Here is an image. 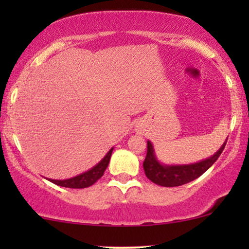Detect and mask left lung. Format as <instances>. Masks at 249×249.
<instances>
[{
	"instance_id": "left-lung-1",
	"label": "left lung",
	"mask_w": 249,
	"mask_h": 249,
	"mask_svg": "<svg viewBox=\"0 0 249 249\" xmlns=\"http://www.w3.org/2000/svg\"><path fill=\"white\" fill-rule=\"evenodd\" d=\"M226 142H227V138L221 145V147L213 156L202 159L200 161L192 162V164L167 165L158 160L153 144L150 141H147V154L144 164H142L145 174L151 181L157 185H160V186H181V185L193 181L206 172L208 168L218 160L220 154L224 151Z\"/></svg>"
}]
</instances>
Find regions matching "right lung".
Here are the masks:
<instances>
[{
  "mask_svg": "<svg viewBox=\"0 0 249 249\" xmlns=\"http://www.w3.org/2000/svg\"><path fill=\"white\" fill-rule=\"evenodd\" d=\"M112 151H113V147H111L110 150H108V152L104 156V158H103L98 164H96L95 166L91 167L90 170L78 174V176L72 177V178H69V179H63V180L49 179V178H45V179L49 180V181L53 182V184H56L62 187L85 188V187L91 186V185L95 184L97 180L101 179L103 174H104L105 170H107L108 165V161H110Z\"/></svg>",
  "mask_w": 249,
  "mask_h": 249,
  "instance_id": "add662e5",
  "label": "right lung"
}]
</instances>
